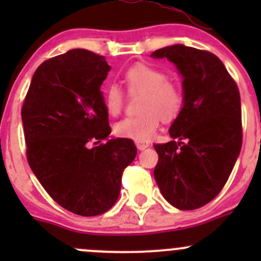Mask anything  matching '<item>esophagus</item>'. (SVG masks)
Segmentation results:
<instances>
[{"label": "esophagus", "mask_w": 261, "mask_h": 261, "mask_svg": "<svg viewBox=\"0 0 261 261\" xmlns=\"http://www.w3.org/2000/svg\"><path fill=\"white\" fill-rule=\"evenodd\" d=\"M136 147H138L139 150H144V149H146L147 146L150 145L149 143H141V141H136Z\"/></svg>", "instance_id": "1"}]
</instances>
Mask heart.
<instances>
[{"instance_id": "b5f03b06", "label": "heart", "mask_w": 261, "mask_h": 261, "mask_svg": "<svg viewBox=\"0 0 261 261\" xmlns=\"http://www.w3.org/2000/svg\"><path fill=\"white\" fill-rule=\"evenodd\" d=\"M123 83L130 96H138V115L126 117L115 125L120 138L145 143L163 122H172L183 110L184 93L178 82L168 80L167 74L147 64H135L123 74ZM107 114L118 116L125 106V94L117 84H110L103 94Z\"/></svg>"}]
</instances>
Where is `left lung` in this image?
<instances>
[{
    "label": "left lung",
    "instance_id": "left-lung-1",
    "mask_svg": "<svg viewBox=\"0 0 261 261\" xmlns=\"http://www.w3.org/2000/svg\"><path fill=\"white\" fill-rule=\"evenodd\" d=\"M183 75V110L170 126L172 141L155 144L154 178L163 197L184 211L211 202L225 187L243 145L238 84L212 53L180 44L152 53Z\"/></svg>",
    "mask_w": 261,
    "mask_h": 261
}]
</instances>
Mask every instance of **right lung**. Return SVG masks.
Masks as SVG:
<instances>
[{"label":"right lung","mask_w":261,"mask_h":261,"mask_svg":"<svg viewBox=\"0 0 261 261\" xmlns=\"http://www.w3.org/2000/svg\"><path fill=\"white\" fill-rule=\"evenodd\" d=\"M106 58L73 49L38 67L21 117L26 158L59 206L80 216L109 211L120 196L122 173L135 159L131 139H111L101 84Z\"/></svg>","instance_id":"1"}]
</instances>
